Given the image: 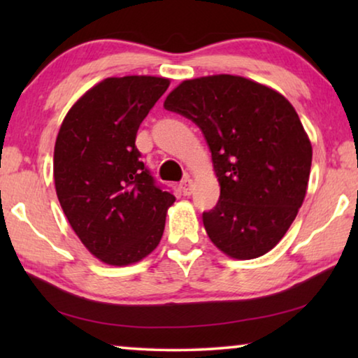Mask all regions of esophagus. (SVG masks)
<instances>
[{
	"instance_id": "34e87169",
	"label": "esophagus",
	"mask_w": 358,
	"mask_h": 358,
	"mask_svg": "<svg viewBox=\"0 0 358 358\" xmlns=\"http://www.w3.org/2000/svg\"><path fill=\"white\" fill-rule=\"evenodd\" d=\"M180 189H181V192L185 194V196H191L192 191H194V183H192V180H191L189 177H186V178L180 183Z\"/></svg>"
}]
</instances>
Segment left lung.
<instances>
[{"label": "left lung", "instance_id": "left-lung-1", "mask_svg": "<svg viewBox=\"0 0 358 358\" xmlns=\"http://www.w3.org/2000/svg\"><path fill=\"white\" fill-rule=\"evenodd\" d=\"M164 107L196 123L211 151L221 194L202 213L210 240L234 259L273 250L311 171V142L292 104L265 85L221 74L180 83Z\"/></svg>", "mask_w": 358, "mask_h": 358}]
</instances>
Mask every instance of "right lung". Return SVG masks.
Listing matches in <instances>:
<instances>
[{"label":"right lung","mask_w":358,"mask_h":358,"mask_svg":"<svg viewBox=\"0 0 358 358\" xmlns=\"http://www.w3.org/2000/svg\"><path fill=\"white\" fill-rule=\"evenodd\" d=\"M169 83L151 76L106 78L72 106L58 132L53 177L59 205L87 250L108 265L148 256L175 202L136 147L138 126Z\"/></svg>","instance_id":"right-lung-1"}]
</instances>
